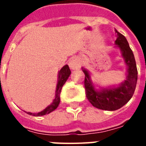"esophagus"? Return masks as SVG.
<instances>
[{"instance_id": "34e87169", "label": "esophagus", "mask_w": 146, "mask_h": 146, "mask_svg": "<svg viewBox=\"0 0 146 146\" xmlns=\"http://www.w3.org/2000/svg\"><path fill=\"white\" fill-rule=\"evenodd\" d=\"M69 66L71 70H77L80 67V62L76 58H72L69 62Z\"/></svg>"}]
</instances>
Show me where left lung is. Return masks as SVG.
Listing matches in <instances>:
<instances>
[{"label": "left lung", "mask_w": 146, "mask_h": 146, "mask_svg": "<svg viewBox=\"0 0 146 146\" xmlns=\"http://www.w3.org/2000/svg\"><path fill=\"white\" fill-rule=\"evenodd\" d=\"M115 33L116 36L115 44L119 49L127 66L125 80L118 86L99 87L93 83L88 70L82 67L83 72L85 74L86 97L93 106L108 111L119 110L128 102L134 95L138 80L136 62L128 42L125 36L116 30H115Z\"/></svg>", "instance_id": "8db88e82"}]
</instances>
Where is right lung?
<instances>
[{
    "mask_svg": "<svg viewBox=\"0 0 146 146\" xmlns=\"http://www.w3.org/2000/svg\"><path fill=\"white\" fill-rule=\"evenodd\" d=\"M70 73H71V71H70L68 65L64 66L58 71V73L57 85H56V90H55V96H54V100L52 101V102L48 106H47L44 110H42L40 112H39V113H30V112H26V113L27 114H29V115H32V116H40L46 115V114H48V113L53 112L54 110H56L58 106V105H59V102H60V94L62 88V87L65 84V83L66 82L67 79L69 78Z\"/></svg>",
    "mask_w": 146,
    "mask_h": 146,
    "instance_id": "right-lung-1",
    "label": "right lung"
}]
</instances>
